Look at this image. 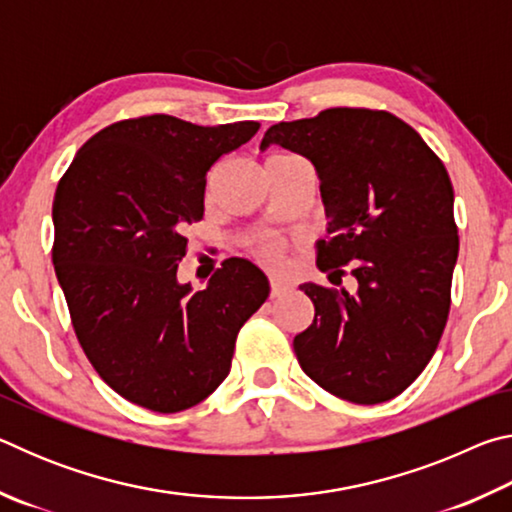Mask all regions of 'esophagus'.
Instances as JSON below:
<instances>
[{"label": "esophagus", "instance_id": "1", "mask_svg": "<svg viewBox=\"0 0 512 512\" xmlns=\"http://www.w3.org/2000/svg\"><path fill=\"white\" fill-rule=\"evenodd\" d=\"M291 291V287L287 282H282V280H271V298H280V296H284V293H289Z\"/></svg>", "mask_w": 512, "mask_h": 512}]
</instances>
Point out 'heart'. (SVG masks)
Here are the masks:
<instances>
[{"label":"heart","mask_w":512,"mask_h":512,"mask_svg":"<svg viewBox=\"0 0 512 512\" xmlns=\"http://www.w3.org/2000/svg\"><path fill=\"white\" fill-rule=\"evenodd\" d=\"M250 253H253L259 262L266 266H280L284 257V241L271 237V235H259L250 241Z\"/></svg>","instance_id":"heart-1"}]
</instances>
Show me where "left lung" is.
Masks as SVG:
<instances>
[{
    "label": "left lung",
    "instance_id": "8db88e82",
    "mask_svg": "<svg viewBox=\"0 0 512 512\" xmlns=\"http://www.w3.org/2000/svg\"><path fill=\"white\" fill-rule=\"evenodd\" d=\"M268 144L316 167L329 219L316 264L336 287L343 274L358 280L352 294L300 287L316 309L293 339L300 368L341 400H393L427 368L452 305L458 228L445 164L406 121L370 108L280 121Z\"/></svg>",
    "mask_w": 512,
    "mask_h": 512
}]
</instances>
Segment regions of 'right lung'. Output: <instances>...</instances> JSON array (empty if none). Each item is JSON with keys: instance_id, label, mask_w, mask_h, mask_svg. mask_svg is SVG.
<instances>
[{"instance_id": "add662e5", "label": "right lung", "mask_w": 512, "mask_h": 512, "mask_svg": "<svg viewBox=\"0 0 512 512\" xmlns=\"http://www.w3.org/2000/svg\"><path fill=\"white\" fill-rule=\"evenodd\" d=\"M257 131V121L121 119L92 135L60 178L56 277L85 357L128 402L158 413L203 402L268 298L266 275L239 257L203 291L176 280L189 225L203 219L207 171Z\"/></svg>"}]
</instances>
